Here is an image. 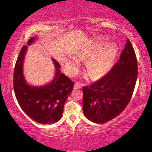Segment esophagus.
I'll list each match as a JSON object with an SVG mask.
<instances>
[{
	"mask_svg": "<svg viewBox=\"0 0 152 152\" xmlns=\"http://www.w3.org/2000/svg\"><path fill=\"white\" fill-rule=\"evenodd\" d=\"M82 87V84L80 83H78V82H76L75 84H74V89H80Z\"/></svg>",
	"mask_w": 152,
	"mask_h": 152,
	"instance_id": "34e87169",
	"label": "esophagus"
}]
</instances>
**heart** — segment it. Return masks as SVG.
<instances>
[{"instance_id":"heart-1","label":"heart","mask_w":152,"mask_h":152,"mask_svg":"<svg viewBox=\"0 0 152 152\" xmlns=\"http://www.w3.org/2000/svg\"><path fill=\"white\" fill-rule=\"evenodd\" d=\"M107 42V38L96 37L77 53L81 60L89 58L86 63V70L92 80L99 79L106 75L117 57V45L114 43ZM80 64V61L78 58L69 56L64 64V69L69 74L74 76L78 72Z\"/></svg>"}]
</instances>
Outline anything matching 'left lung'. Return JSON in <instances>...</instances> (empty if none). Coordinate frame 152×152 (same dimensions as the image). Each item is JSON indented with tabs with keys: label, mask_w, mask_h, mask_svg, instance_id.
Masks as SVG:
<instances>
[{
	"label": "left lung",
	"mask_w": 152,
	"mask_h": 152,
	"mask_svg": "<svg viewBox=\"0 0 152 152\" xmlns=\"http://www.w3.org/2000/svg\"><path fill=\"white\" fill-rule=\"evenodd\" d=\"M137 62L132 43L127 40L119 61L104 77L90 86H84V115L96 123H104L125 109L134 91Z\"/></svg>",
	"instance_id": "8db88e82"
}]
</instances>
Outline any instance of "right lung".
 <instances>
[{"instance_id":"obj_1","label":"right lung","mask_w":152,"mask_h":152,"mask_svg":"<svg viewBox=\"0 0 152 152\" xmlns=\"http://www.w3.org/2000/svg\"><path fill=\"white\" fill-rule=\"evenodd\" d=\"M37 39L33 37L27 45L33 44ZM25 45L20 51L15 64L13 86L15 96L22 110L31 119L42 124H53L62 117L64 106L74 83L61 73L58 61L52 59L55 66L53 79L43 86H32L27 82L23 74V62L27 51Z\"/></svg>"}]
</instances>
